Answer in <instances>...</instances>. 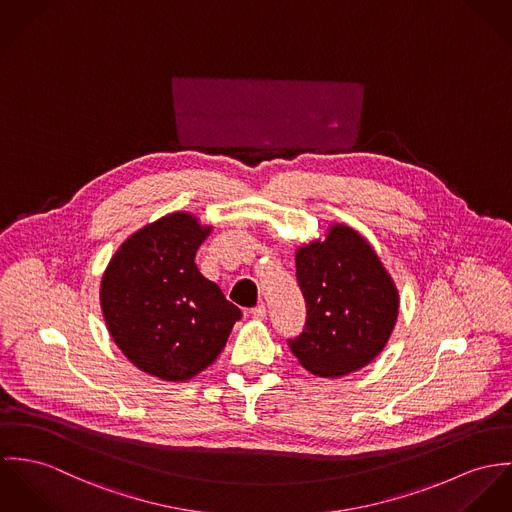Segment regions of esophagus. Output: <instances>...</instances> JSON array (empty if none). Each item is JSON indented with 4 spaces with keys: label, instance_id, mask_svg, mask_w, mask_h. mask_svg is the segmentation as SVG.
Segmentation results:
<instances>
[{
    "label": "esophagus",
    "instance_id": "obj_1",
    "mask_svg": "<svg viewBox=\"0 0 512 512\" xmlns=\"http://www.w3.org/2000/svg\"><path fill=\"white\" fill-rule=\"evenodd\" d=\"M251 316H253L255 320H265V318H267V306H265V304L255 306V308L251 310Z\"/></svg>",
    "mask_w": 512,
    "mask_h": 512
}]
</instances>
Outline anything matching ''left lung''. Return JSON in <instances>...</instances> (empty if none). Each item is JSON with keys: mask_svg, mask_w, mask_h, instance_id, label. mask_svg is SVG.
Masks as SVG:
<instances>
[{"mask_svg": "<svg viewBox=\"0 0 512 512\" xmlns=\"http://www.w3.org/2000/svg\"><path fill=\"white\" fill-rule=\"evenodd\" d=\"M306 324L288 347L318 377H341L371 363L391 338L398 292L375 249L355 229L332 226L324 241L296 251Z\"/></svg>", "mask_w": 512, "mask_h": 512, "instance_id": "8db88e82", "label": "left lung"}]
</instances>
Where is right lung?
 Listing matches in <instances>:
<instances>
[{"label":"right lung","mask_w":512,"mask_h":512,"mask_svg":"<svg viewBox=\"0 0 512 512\" xmlns=\"http://www.w3.org/2000/svg\"><path fill=\"white\" fill-rule=\"evenodd\" d=\"M212 229L176 212L133 233L104 273L100 302L123 355L163 381H186L216 361L241 310L196 267Z\"/></svg>","instance_id":"add662e5"}]
</instances>
